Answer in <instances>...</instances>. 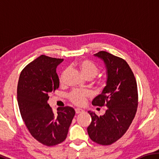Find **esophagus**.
I'll return each instance as SVG.
<instances>
[{
	"label": "esophagus",
	"mask_w": 159,
	"mask_h": 159,
	"mask_svg": "<svg viewBox=\"0 0 159 159\" xmlns=\"http://www.w3.org/2000/svg\"><path fill=\"white\" fill-rule=\"evenodd\" d=\"M75 111H76V114H80V113L83 112V110L80 109H75Z\"/></svg>",
	"instance_id": "obj_1"
}]
</instances>
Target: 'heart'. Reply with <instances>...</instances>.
<instances>
[{"label": "heart", "mask_w": 159, "mask_h": 159, "mask_svg": "<svg viewBox=\"0 0 159 159\" xmlns=\"http://www.w3.org/2000/svg\"><path fill=\"white\" fill-rule=\"evenodd\" d=\"M75 66L79 70L80 74L86 79H92L99 73L98 66L90 60H80L76 64ZM66 71H64L60 76V82H62ZM107 84L106 78L99 79L96 82V85L99 89H103ZM90 97V93L86 91L74 90L69 95V99L71 102L76 105H83L85 103L86 99Z\"/></svg>", "instance_id": "heart-1"}]
</instances>
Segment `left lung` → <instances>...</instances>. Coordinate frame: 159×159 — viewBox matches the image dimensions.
<instances>
[{
	"label": "left lung",
	"instance_id": "8db88e82",
	"mask_svg": "<svg viewBox=\"0 0 159 159\" xmlns=\"http://www.w3.org/2000/svg\"><path fill=\"white\" fill-rule=\"evenodd\" d=\"M104 61L107 84L93 99V105L107 107L98 116L89 111L92 121L87 130L90 138L102 145H110L125 133L135 116L138 105V85L130 67L123 59L106 51L94 55Z\"/></svg>",
	"mask_w": 159,
	"mask_h": 159
}]
</instances>
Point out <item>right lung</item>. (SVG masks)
<instances>
[{"mask_svg":"<svg viewBox=\"0 0 159 159\" xmlns=\"http://www.w3.org/2000/svg\"><path fill=\"white\" fill-rule=\"evenodd\" d=\"M63 60L41 55L21 71L17 85L21 118L31 135L48 147L65 140L75 115L70 107H60L55 114L48 104L49 94L60 86L56 69Z\"/></svg>","mask_w":159,"mask_h":159,"instance_id":"add662e5","label":"right lung"}]
</instances>
